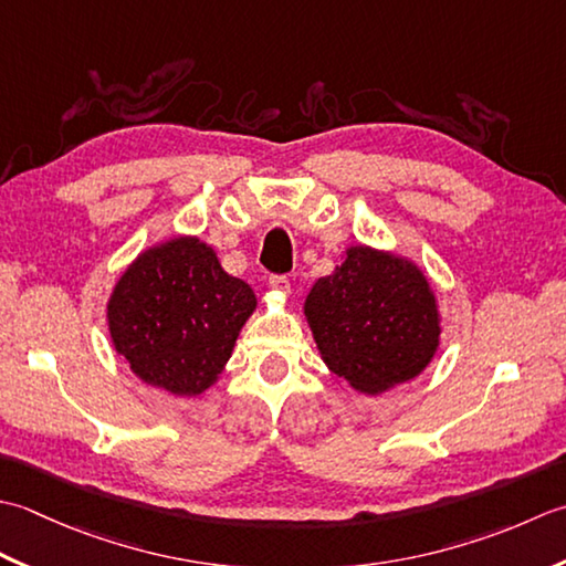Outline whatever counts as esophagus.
<instances>
[{
  "label": "esophagus",
  "mask_w": 566,
  "mask_h": 566,
  "mask_svg": "<svg viewBox=\"0 0 566 566\" xmlns=\"http://www.w3.org/2000/svg\"><path fill=\"white\" fill-rule=\"evenodd\" d=\"M269 285L273 287V291H279V293H283V295L291 293V279H287V275H281V273L271 275V279H269Z\"/></svg>",
  "instance_id": "1"
}]
</instances>
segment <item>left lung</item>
Segmentation results:
<instances>
[{
    "instance_id": "obj_1",
    "label": "left lung",
    "mask_w": 566,
    "mask_h": 566,
    "mask_svg": "<svg viewBox=\"0 0 566 566\" xmlns=\"http://www.w3.org/2000/svg\"><path fill=\"white\" fill-rule=\"evenodd\" d=\"M305 315L325 364L368 396L418 376L440 344L422 271L368 247H352L347 261L313 285Z\"/></svg>"
}]
</instances>
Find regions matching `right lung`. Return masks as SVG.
Returning <instances> with one entry per match:
<instances>
[{
    "instance_id": "add662e5",
    "label": "right lung",
    "mask_w": 566,
    "mask_h": 566,
    "mask_svg": "<svg viewBox=\"0 0 566 566\" xmlns=\"http://www.w3.org/2000/svg\"><path fill=\"white\" fill-rule=\"evenodd\" d=\"M256 307L251 287L224 273L200 239L142 253L114 287L109 334L132 371L172 396L210 388Z\"/></svg>"
}]
</instances>
